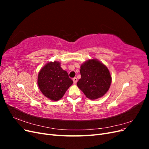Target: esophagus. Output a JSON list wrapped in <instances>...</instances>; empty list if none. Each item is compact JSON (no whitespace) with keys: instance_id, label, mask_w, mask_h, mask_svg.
<instances>
[{"instance_id":"esophagus-1","label":"esophagus","mask_w":149,"mask_h":149,"mask_svg":"<svg viewBox=\"0 0 149 149\" xmlns=\"http://www.w3.org/2000/svg\"><path fill=\"white\" fill-rule=\"evenodd\" d=\"M73 81L74 84H76V83H77L78 79H77V78H74L73 79Z\"/></svg>"}]
</instances>
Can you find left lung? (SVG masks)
Wrapping results in <instances>:
<instances>
[{
  "mask_svg": "<svg viewBox=\"0 0 149 149\" xmlns=\"http://www.w3.org/2000/svg\"><path fill=\"white\" fill-rule=\"evenodd\" d=\"M81 78L78 87L89 100L103 96L108 91L112 81L110 72L106 65L96 59L86 61L81 65Z\"/></svg>",
  "mask_w": 149,
  "mask_h": 149,
  "instance_id": "left-lung-1",
  "label": "left lung"
}]
</instances>
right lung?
Instances as JSON below:
<instances>
[{"label":"right lung","instance_id":"1","mask_svg":"<svg viewBox=\"0 0 149 149\" xmlns=\"http://www.w3.org/2000/svg\"><path fill=\"white\" fill-rule=\"evenodd\" d=\"M59 61L49 62L39 71L38 86L45 96L52 101H58L64 96L73 80L63 70Z\"/></svg>","mask_w":149,"mask_h":149}]
</instances>
